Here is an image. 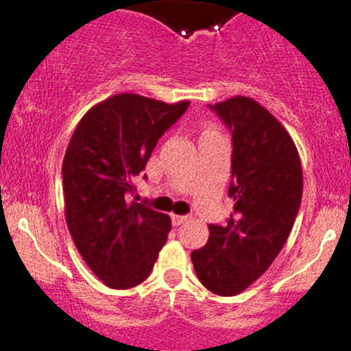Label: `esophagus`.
<instances>
[{
    "label": "esophagus",
    "mask_w": 351,
    "mask_h": 351,
    "mask_svg": "<svg viewBox=\"0 0 351 351\" xmlns=\"http://www.w3.org/2000/svg\"><path fill=\"white\" fill-rule=\"evenodd\" d=\"M189 219V217L186 216H179V215H174L172 216V224L174 226H180V224H184V222Z\"/></svg>",
    "instance_id": "obj_1"
}]
</instances>
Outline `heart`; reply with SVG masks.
I'll use <instances>...</instances> for the list:
<instances>
[{
	"label": "heart",
	"mask_w": 351,
	"mask_h": 351,
	"mask_svg": "<svg viewBox=\"0 0 351 351\" xmlns=\"http://www.w3.org/2000/svg\"><path fill=\"white\" fill-rule=\"evenodd\" d=\"M211 132H215V130H213V129H208V130H206V134H211Z\"/></svg>",
	"instance_id": "b5f03b06"
}]
</instances>
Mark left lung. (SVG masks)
<instances>
[{"label": "left lung", "mask_w": 351, "mask_h": 351, "mask_svg": "<svg viewBox=\"0 0 351 351\" xmlns=\"http://www.w3.org/2000/svg\"><path fill=\"white\" fill-rule=\"evenodd\" d=\"M232 134L234 213L227 224H209V239L192 263L209 292H243L280 253L303 193L302 162L292 136L261 104L234 97L208 104Z\"/></svg>", "instance_id": "left-lung-1"}]
</instances>
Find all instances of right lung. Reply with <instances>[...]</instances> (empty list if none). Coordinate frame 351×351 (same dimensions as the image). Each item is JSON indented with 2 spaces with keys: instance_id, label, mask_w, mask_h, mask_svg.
<instances>
[{
  "instance_id": "1",
  "label": "right lung",
  "mask_w": 351,
  "mask_h": 351,
  "mask_svg": "<svg viewBox=\"0 0 351 351\" xmlns=\"http://www.w3.org/2000/svg\"><path fill=\"white\" fill-rule=\"evenodd\" d=\"M189 104L114 95L90 109L72 134L62 161L66 222L84 261L111 289L142 284L165 247L171 217L129 203V193Z\"/></svg>"
}]
</instances>
